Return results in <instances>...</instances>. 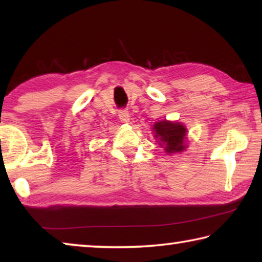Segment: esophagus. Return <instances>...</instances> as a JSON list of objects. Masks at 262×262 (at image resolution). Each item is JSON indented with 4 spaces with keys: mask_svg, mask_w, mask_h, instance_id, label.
Returning a JSON list of instances; mask_svg holds the SVG:
<instances>
[{
    "mask_svg": "<svg viewBox=\"0 0 262 262\" xmlns=\"http://www.w3.org/2000/svg\"><path fill=\"white\" fill-rule=\"evenodd\" d=\"M119 119H120L122 122H126V123L129 122L130 115H129V113H128V111H126V110L120 111V112H119Z\"/></svg>",
    "mask_w": 262,
    "mask_h": 262,
    "instance_id": "1",
    "label": "esophagus"
}]
</instances>
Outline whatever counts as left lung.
Instances as JSON below:
<instances>
[{"label": "left lung", "instance_id": "8db88e82", "mask_svg": "<svg viewBox=\"0 0 262 262\" xmlns=\"http://www.w3.org/2000/svg\"><path fill=\"white\" fill-rule=\"evenodd\" d=\"M154 137L167 155L180 154L187 148V128L184 123L159 120L152 126Z\"/></svg>", "mask_w": 262, "mask_h": 262}]
</instances>
